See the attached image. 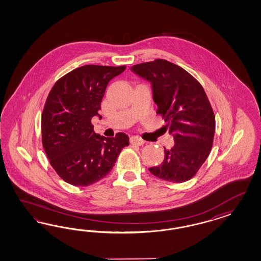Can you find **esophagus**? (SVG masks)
Here are the masks:
<instances>
[{
	"mask_svg": "<svg viewBox=\"0 0 261 261\" xmlns=\"http://www.w3.org/2000/svg\"><path fill=\"white\" fill-rule=\"evenodd\" d=\"M130 143L133 145H142L144 143V141L137 136H133L130 138Z\"/></svg>",
	"mask_w": 261,
	"mask_h": 261,
	"instance_id": "esophagus-1",
	"label": "esophagus"
}]
</instances>
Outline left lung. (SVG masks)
Returning <instances> with one entry per match:
<instances>
[{
	"mask_svg": "<svg viewBox=\"0 0 261 261\" xmlns=\"http://www.w3.org/2000/svg\"><path fill=\"white\" fill-rule=\"evenodd\" d=\"M131 71L152 85L157 114L173 136L174 145L165 147V160L149 171L167 182L190 180L212 150L215 117L202 85L181 67L165 59L138 64Z\"/></svg>",
	"mask_w": 261,
	"mask_h": 261,
	"instance_id": "left-lung-1",
	"label": "left lung"
}]
</instances>
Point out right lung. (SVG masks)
<instances>
[{"label":"right lung","instance_id":"right-lung-1","mask_svg":"<svg viewBox=\"0 0 261 261\" xmlns=\"http://www.w3.org/2000/svg\"><path fill=\"white\" fill-rule=\"evenodd\" d=\"M125 66L85 65L58 79L42 114V143L49 164L64 181L87 187L109 174L129 138L118 133L105 138L94 132L92 118L111 79Z\"/></svg>","mask_w":261,"mask_h":261}]
</instances>
